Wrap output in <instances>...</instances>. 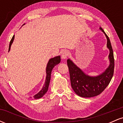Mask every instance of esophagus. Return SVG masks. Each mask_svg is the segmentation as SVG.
<instances>
[{
  "mask_svg": "<svg viewBox=\"0 0 123 123\" xmlns=\"http://www.w3.org/2000/svg\"><path fill=\"white\" fill-rule=\"evenodd\" d=\"M69 51H68L65 50L64 51H63L61 55L62 59V60H65L68 56L69 55Z\"/></svg>",
  "mask_w": 123,
  "mask_h": 123,
  "instance_id": "obj_1",
  "label": "esophagus"
}]
</instances>
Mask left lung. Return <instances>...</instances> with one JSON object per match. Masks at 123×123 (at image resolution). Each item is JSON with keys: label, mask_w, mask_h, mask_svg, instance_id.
<instances>
[{"label": "left lung", "mask_w": 123, "mask_h": 123, "mask_svg": "<svg viewBox=\"0 0 123 123\" xmlns=\"http://www.w3.org/2000/svg\"><path fill=\"white\" fill-rule=\"evenodd\" d=\"M107 39V47L109 50L110 64L102 73L96 76L86 74L70 59L67 60L72 88L77 95L84 98H90L99 95L111 81L114 73L115 60L109 38L102 28H99Z\"/></svg>", "instance_id": "obj_1"}]
</instances>
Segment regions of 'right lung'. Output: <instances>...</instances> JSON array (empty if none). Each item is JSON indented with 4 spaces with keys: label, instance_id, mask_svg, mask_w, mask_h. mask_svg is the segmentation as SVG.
<instances>
[{
    "label": "right lung",
    "instance_id": "1",
    "mask_svg": "<svg viewBox=\"0 0 123 123\" xmlns=\"http://www.w3.org/2000/svg\"><path fill=\"white\" fill-rule=\"evenodd\" d=\"M24 25H25V24ZM14 39V35L12 36V40H11L9 44V48H8V52L10 50L11 46H12V42H13ZM61 61V57L60 55L57 56V57H55L54 58H52L49 60V62H48L47 67H46V81H45V83L43 86V88L42 90L39 91L37 94H36V95L33 96V98L35 99H39L42 98V97H43V95L47 92L48 91V88H49V84H50V79H51V71L53 70L55 66L57 65V64L60 63Z\"/></svg>",
    "mask_w": 123,
    "mask_h": 123
}]
</instances>
